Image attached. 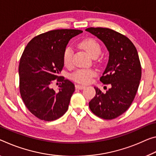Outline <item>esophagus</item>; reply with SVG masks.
<instances>
[{"label":"esophagus","mask_w":156,"mask_h":156,"mask_svg":"<svg viewBox=\"0 0 156 156\" xmlns=\"http://www.w3.org/2000/svg\"><path fill=\"white\" fill-rule=\"evenodd\" d=\"M86 86L83 85H76V88L78 89V90H83V89L85 88Z\"/></svg>","instance_id":"obj_1"}]
</instances>
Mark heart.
<instances>
[{
  "mask_svg": "<svg viewBox=\"0 0 156 156\" xmlns=\"http://www.w3.org/2000/svg\"><path fill=\"white\" fill-rule=\"evenodd\" d=\"M80 46L94 58L97 57L101 52L100 44L92 38L84 39L80 42ZM63 62L66 66H71L73 65V50L71 47L68 46L65 48L63 54ZM96 74V71L93 69H80L73 73L71 78L77 83H89Z\"/></svg>",
  "mask_w": 156,
  "mask_h": 156,
  "instance_id": "heart-1",
  "label": "heart"
}]
</instances>
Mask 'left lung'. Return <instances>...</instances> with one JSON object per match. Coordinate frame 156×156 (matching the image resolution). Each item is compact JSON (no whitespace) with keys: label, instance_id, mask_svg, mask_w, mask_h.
<instances>
[{"label":"left lung","instance_id":"left-lung-1","mask_svg":"<svg viewBox=\"0 0 156 156\" xmlns=\"http://www.w3.org/2000/svg\"><path fill=\"white\" fill-rule=\"evenodd\" d=\"M86 31L97 37L109 51V60L100 80L111 87L102 92L94 87L96 95L89 106L103 119H113L126 111L139 87L142 68L134 44L123 34L106 28H89Z\"/></svg>","mask_w":156,"mask_h":156}]
</instances>
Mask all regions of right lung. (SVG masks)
I'll return each mask as SVG.
<instances>
[{"label":"right lung","instance_id":"1","mask_svg":"<svg viewBox=\"0 0 156 156\" xmlns=\"http://www.w3.org/2000/svg\"><path fill=\"white\" fill-rule=\"evenodd\" d=\"M82 33L75 29L53 30L34 37L24 49L19 66V90L25 105L39 119L56 120L68 110L75 86L59 74L69 41ZM56 79L61 82L58 92L50 87Z\"/></svg>","mask_w":156,"mask_h":156}]
</instances>
